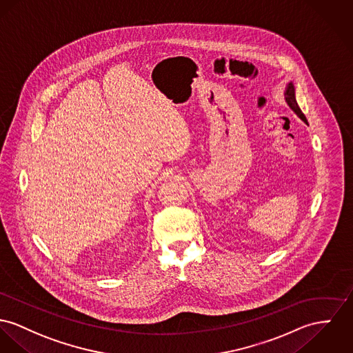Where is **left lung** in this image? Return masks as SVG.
<instances>
[{
  "label": "left lung",
  "mask_w": 353,
  "mask_h": 353,
  "mask_svg": "<svg viewBox=\"0 0 353 353\" xmlns=\"http://www.w3.org/2000/svg\"><path fill=\"white\" fill-rule=\"evenodd\" d=\"M285 99H286L288 105L290 106V109L293 110L303 122H307V121H306V117L303 115V112L299 109V103H297V101H296V88H294V84H293L292 81H290V83L286 85V88H285Z\"/></svg>",
  "instance_id": "1"
}]
</instances>
